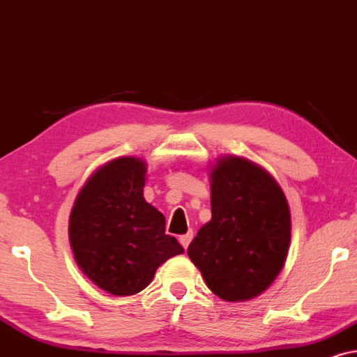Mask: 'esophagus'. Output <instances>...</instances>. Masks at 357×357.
Listing matches in <instances>:
<instances>
[{"instance_id": "1", "label": "esophagus", "mask_w": 357, "mask_h": 357, "mask_svg": "<svg viewBox=\"0 0 357 357\" xmlns=\"http://www.w3.org/2000/svg\"><path fill=\"white\" fill-rule=\"evenodd\" d=\"M191 240H192V231H188L186 235H181V236H179V243H181V245L184 246V250L188 248L189 243H191Z\"/></svg>"}]
</instances>
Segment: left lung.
I'll list each match as a JSON object with an SVG mask.
<instances>
[{
    "mask_svg": "<svg viewBox=\"0 0 357 357\" xmlns=\"http://www.w3.org/2000/svg\"><path fill=\"white\" fill-rule=\"evenodd\" d=\"M212 218L188 248L207 287L227 302L258 297L275 281L291 245V208L263 166L222 155L208 168Z\"/></svg>",
    "mask_w": 357,
    "mask_h": 357,
    "instance_id": "1",
    "label": "left lung"
}]
</instances>
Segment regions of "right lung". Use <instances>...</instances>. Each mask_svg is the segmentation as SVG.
I'll list each match as a JSON object with an SVG mask.
<instances>
[{
    "label": "right lung",
    "instance_id": "add662e5",
    "mask_svg": "<svg viewBox=\"0 0 357 357\" xmlns=\"http://www.w3.org/2000/svg\"><path fill=\"white\" fill-rule=\"evenodd\" d=\"M146 161L121 156L94 169L79 189L68 238L83 274L111 296H134L183 246L165 234L166 220L145 201Z\"/></svg>",
    "mask_w": 357,
    "mask_h": 357
}]
</instances>
